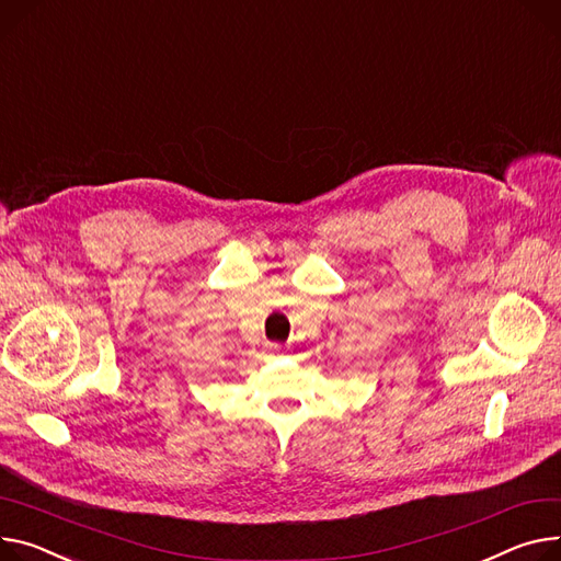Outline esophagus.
I'll return each instance as SVG.
<instances>
[{
	"instance_id": "obj_1",
	"label": "esophagus",
	"mask_w": 561,
	"mask_h": 561,
	"mask_svg": "<svg viewBox=\"0 0 561 561\" xmlns=\"http://www.w3.org/2000/svg\"><path fill=\"white\" fill-rule=\"evenodd\" d=\"M274 351H278V346H274Z\"/></svg>"
}]
</instances>
